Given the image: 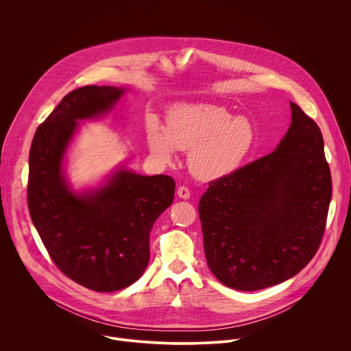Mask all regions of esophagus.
Segmentation results:
<instances>
[{
    "mask_svg": "<svg viewBox=\"0 0 351 351\" xmlns=\"http://www.w3.org/2000/svg\"><path fill=\"white\" fill-rule=\"evenodd\" d=\"M178 195H179L180 198H183V199H187V198L190 197V190H189V187L180 186V187L178 189Z\"/></svg>",
    "mask_w": 351,
    "mask_h": 351,
    "instance_id": "obj_1",
    "label": "esophagus"
}]
</instances>
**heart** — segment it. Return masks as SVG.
I'll list each match as a JSON object with an SVG mask.
<instances>
[{"instance_id":"obj_1","label":"heart","mask_w":351,"mask_h":351,"mask_svg":"<svg viewBox=\"0 0 351 351\" xmlns=\"http://www.w3.org/2000/svg\"><path fill=\"white\" fill-rule=\"evenodd\" d=\"M148 149L162 162H171L175 148L189 152L191 173L202 180H217L233 173L252 149L256 132L244 118L215 106L180 104L168 115L167 130L157 121L145 129Z\"/></svg>"}]
</instances>
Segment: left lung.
<instances>
[{
    "instance_id": "obj_1",
    "label": "left lung",
    "mask_w": 351,
    "mask_h": 351,
    "mask_svg": "<svg viewBox=\"0 0 351 351\" xmlns=\"http://www.w3.org/2000/svg\"><path fill=\"white\" fill-rule=\"evenodd\" d=\"M278 148L210 182L198 202L207 264L228 287L253 291L302 271L321 244L332 197L318 125L290 103Z\"/></svg>"
}]
</instances>
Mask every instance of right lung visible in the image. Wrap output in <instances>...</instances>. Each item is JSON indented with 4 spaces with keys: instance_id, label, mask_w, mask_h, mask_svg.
<instances>
[{
    "instance_id": "add662e5",
    "label": "right lung",
    "mask_w": 351,
    "mask_h": 351,
    "mask_svg": "<svg viewBox=\"0 0 351 351\" xmlns=\"http://www.w3.org/2000/svg\"><path fill=\"white\" fill-rule=\"evenodd\" d=\"M123 88L84 86L68 93L37 128L29 154L27 206L60 271L94 291L134 283L149 260V232L172 204L175 180L118 171L106 186L76 194L62 173L66 147L87 119L110 111Z\"/></svg>"
}]
</instances>
